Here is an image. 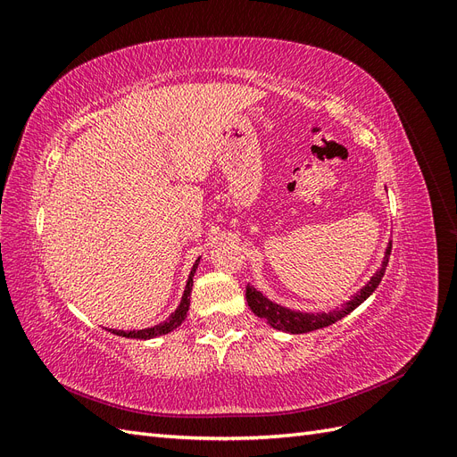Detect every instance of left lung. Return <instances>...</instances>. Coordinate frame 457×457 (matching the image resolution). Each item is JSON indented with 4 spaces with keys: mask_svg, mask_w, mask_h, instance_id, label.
<instances>
[{
    "mask_svg": "<svg viewBox=\"0 0 457 457\" xmlns=\"http://www.w3.org/2000/svg\"><path fill=\"white\" fill-rule=\"evenodd\" d=\"M391 247L393 242L386 244V250L381 261V267L376 270V274L371 276V278L358 289L354 295H351L349 301H345L341 307L331 309L328 312H301V311H294V309H287L278 305V303L270 301L267 295H262L261 292L247 284L245 286V299H247V305L253 311L255 316L262 318V320H267L269 326H272L274 329H280L286 331V334H307V331H314V329H320L326 326L336 324L337 320H341L343 316H347L349 312H353L361 303H364L373 292H376V287L379 286L385 269H386V262H389L391 257Z\"/></svg>",
    "mask_w": 457,
    "mask_h": 457,
    "instance_id": "1",
    "label": "left lung"
}]
</instances>
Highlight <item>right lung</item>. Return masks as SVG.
<instances>
[{
	"instance_id": "add662e5",
	"label": "right lung",
	"mask_w": 457,
	"mask_h": 457,
	"mask_svg": "<svg viewBox=\"0 0 457 457\" xmlns=\"http://www.w3.org/2000/svg\"><path fill=\"white\" fill-rule=\"evenodd\" d=\"M200 265V257L196 259L195 265H192V270L188 274V280H187V286H185V292H183V297H181V303H179V307L175 309V312L170 314L168 320H163L156 326L152 328H143V329H129V331H123V329H108L112 331L114 336H120V337H128V339H152V337H158V336H165L170 334V331H173L175 328H179L183 324V320L187 318V312H188V307H190V292H192V278H195V272Z\"/></svg>"
}]
</instances>
